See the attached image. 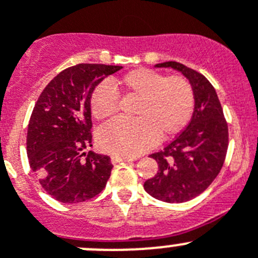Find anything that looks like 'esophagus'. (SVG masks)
Here are the masks:
<instances>
[{
    "mask_svg": "<svg viewBox=\"0 0 258 258\" xmlns=\"http://www.w3.org/2000/svg\"><path fill=\"white\" fill-rule=\"evenodd\" d=\"M131 160H134V159L131 158H123V156H112V159H110V162L113 163V164H117V163H122V162H131Z\"/></svg>",
    "mask_w": 258,
    "mask_h": 258,
    "instance_id": "34e87169",
    "label": "esophagus"
}]
</instances>
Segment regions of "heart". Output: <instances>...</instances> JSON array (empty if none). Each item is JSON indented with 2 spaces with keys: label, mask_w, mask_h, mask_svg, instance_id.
<instances>
[{
  "label": "heart",
  "mask_w": 258,
  "mask_h": 258,
  "mask_svg": "<svg viewBox=\"0 0 258 258\" xmlns=\"http://www.w3.org/2000/svg\"><path fill=\"white\" fill-rule=\"evenodd\" d=\"M122 90L139 98L134 121L113 119L98 131L105 153L132 158L153 148L158 137L168 139L186 127L195 107L191 84L183 76H168L149 69L127 72L118 81ZM91 113L104 119L118 109V96L108 83H100L90 98Z\"/></svg>",
  "instance_id": "b5f03b06"
}]
</instances>
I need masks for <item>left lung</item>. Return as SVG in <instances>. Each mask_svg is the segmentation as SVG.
Returning a JSON list of instances; mask_svg holds the SVG:
<instances>
[{
  "instance_id": "1",
  "label": "left lung",
  "mask_w": 258,
  "mask_h": 258,
  "mask_svg": "<svg viewBox=\"0 0 258 258\" xmlns=\"http://www.w3.org/2000/svg\"><path fill=\"white\" fill-rule=\"evenodd\" d=\"M155 67L183 75L194 89L195 108L188 126L162 151L150 155L159 169L144 188L160 201L186 202L205 191L220 172L228 150V124L218 94L204 75L174 61Z\"/></svg>"
}]
</instances>
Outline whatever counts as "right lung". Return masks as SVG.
I'll return each instance as SVG.
<instances>
[{
	"mask_svg": "<svg viewBox=\"0 0 258 258\" xmlns=\"http://www.w3.org/2000/svg\"><path fill=\"white\" fill-rule=\"evenodd\" d=\"M121 69L98 63L69 67L45 86L35 103L26 136L29 164L44 191L57 201L78 204L93 199L109 179V156L83 151L93 146L91 94Z\"/></svg>",
	"mask_w": 258,
	"mask_h": 258,
	"instance_id": "1",
	"label": "right lung"
}]
</instances>
